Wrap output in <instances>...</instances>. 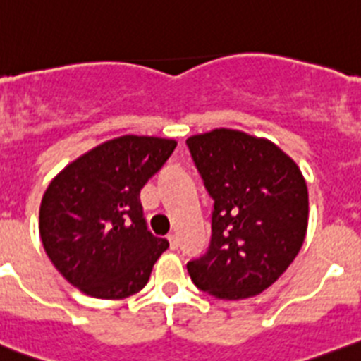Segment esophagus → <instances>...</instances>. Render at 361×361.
Returning <instances> with one entry per match:
<instances>
[{
  "mask_svg": "<svg viewBox=\"0 0 361 361\" xmlns=\"http://www.w3.org/2000/svg\"><path fill=\"white\" fill-rule=\"evenodd\" d=\"M168 243H170V248L171 250H177L178 248V238L175 234L168 235Z\"/></svg>",
  "mask_w": 361,
  "mask_h": 361,
  "instance_id": "esophagus-1",
  "label": "esophagus"
}]
</instances>
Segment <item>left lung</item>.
Here are the masks:
<instances>
[{"instance_id": "obj_1", "label": "left lung", "mask_w": 361, "mask_h": 361, "mask_svg": "<svg viewBox=\"0 0 361 361\" xmlns=\"http://www.w3.org/2000/svg\"><path fill=\"white\" fill-rule=\"evenodd\" d=\"M214 200L211 245L188 262L195 286L246 300L273 286L303 246L308 190L300 166L266 138L212 129L186 140Z\"/></svg>"}]
</instances>
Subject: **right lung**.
Returning <instances> with one entry per match:
<instances>
[{
  "mask_svg": "<svg viewBox=\"0 0 361 361\" xmlns=\"http://www.w3.org/2000/svg\"><path fill=\"white\" fill-rule=\"evenodd\" d=\"M177 147L126 135L88 150L51 180L39 230L61 276L99 300L140 293L168 241L147 230L140 191Z\"/></svg>",
  "mask_w": 361,
  "mask_h": 361,
  "instance_id": "1",
  "label": "right lung"
}]
</instances>
